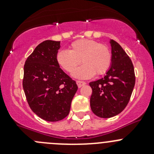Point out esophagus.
<instances>
[{"instance_id": "obj_1", "label": "esophagus", "mask_w": 154, "mask_h": 154, "mask_svg": "<svg viewBox=\"0 0 154 154\" xmlns=\"http://www.w3.org/2000/svg\"><path fill=\"white\" fill-rule=\"evenodd\" d=\"M76 83H77V85H78L79 88H81V87H82L83 85H86V82H82V81H77L76 82Z\"/></svg>"}]
</instances>
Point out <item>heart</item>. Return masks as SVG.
Returning <instances> with one entry per match:
<instances>
[{"label":"heart","mask_w":154,"mask_h":154,"mask_svg":"<svg viewBox=\"0 0 154 154\" xmlns=\"http://www.w3.org/2000/svg\"><path fill=\"white\" fill-rule=\"evenodd\" d=\"M56 61L62 69L72 72L82 61L84 65L74 71L73 77L87 79L95 74L103 75L109 69L112 55L108 47L89 39H80L72 43L69 51L62 50L57 53Z\"/></svg>","instance_id":"1"}]
</instances>
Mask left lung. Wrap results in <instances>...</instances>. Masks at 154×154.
Here are the masks:
<instances>
[{"label":"left lung","instance_id":"obj_1","mask_svg":"<svg viewBox=\"0 0 154 154\" xmlns=\"http://www.w3.org/2000/svg\"><path fill=\"white\" fill-rule=\"evenodd\" d=\"M112 62L106 75L89 85L91 109L100 118L118 115L126 106L135 85L134 68L130 57L117 42L110 39Z\"/></svg>","mask_w":154,"mask_h":154}]
</instances>
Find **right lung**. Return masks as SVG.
Segmentation results:
<instances>
[{
  "label": "right lung",
  "instance_id": "1",
  "mask_svg": "<svg viewBox=\"0 0 154 154\" xmlns=\"http://www.w3.org/2000/svg\"><path fill=\"white\" fill-rule=\"evenodd\" d=\"M60 43L47 40L39 44L24 66L23 89L27 101L38 116L48 122L60 121L69 115L78 89L56 61Z\"/></svg>",
  "mask_w": 154,
  "mask_h": 154
}]
</instances>
